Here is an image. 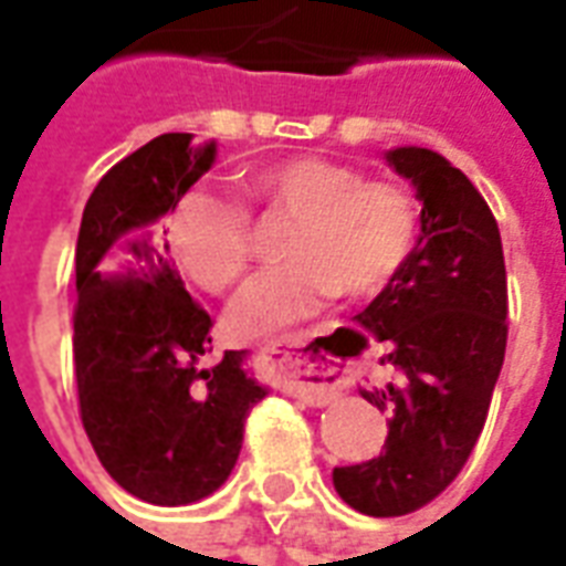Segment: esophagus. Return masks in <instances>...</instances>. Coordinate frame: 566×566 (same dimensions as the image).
Listing matches in <instances>:
<instances>
[{
  "mask_svg": "<svg viewBox=\"0 0 566 566\" xmlns=\"http://www.w3.org/2000/svg\"><path fill=\"white\" fill-rule=\"evenodd\" d=\"M296 348H303L300 336L287 339V343L270 345L266 355H270V360L279 367V373H284V379L294 385L296 394L308 406H327L333 400H339L343 397V379L331 376V369L327 373L324 369H308L312 364L306 367V360H300Z\"/></svg>",
  "mask_w": 566,
  "mask_h": 566,
  "instance_id": "obj_1",
  "label": "esophagus"
}]
</instances>
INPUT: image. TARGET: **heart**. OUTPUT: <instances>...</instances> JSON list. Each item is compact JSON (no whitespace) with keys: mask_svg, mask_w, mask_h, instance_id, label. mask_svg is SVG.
<instances>
[{"mask_svg":"<svg viewBox=\"0 0 566 566\" xmlns=\"http://www.w3.org/2000/svg\"><path fill=\"white\" fill-rule=\"evenodd\" d=\"M251 197L294 218L284 239V266L263 272L230 308V331L266 339L315 315L333 294L367 300L385 291L416 248V199L391 181H364L343 163L291 157L248 178ZM169 245L193 282L230 291L248 270L251 235L245 211L193 190L169 218Z\"/></svg>","mask_w":566,"mask_h":566,"instance_id":"b5f03b06","label":"heart"}]
</instances>
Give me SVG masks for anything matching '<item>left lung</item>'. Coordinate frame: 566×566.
I'll return each instance as SVG.
<instances>
[{
	"label": "left lung",
	"mask_w": 566,
	"mask_h": 566,
	"mask_svg": "<svg viewBox=\"0 0 566 566\" xmlns=\"http://www.w3.org/2000/svg\"><path fill=\"white\" fill-rule=\"evenodd\" d=\"M416 187V248L357 324L388 355V385L360 397L388 412L379 458L336 467L333 485L364 515L416 512L451 485L485 427L506 355V263L494 214L473 181L418 145L385 150Z\"/></svg>",
	"instance_id": "left-lung-1"
}]
</instances>
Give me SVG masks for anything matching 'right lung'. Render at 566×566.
<instances>
[{
    "label": "right lung",
    "mask_w": 566,
    "mask_h": 566,
    "mask_svg": "<svg viewBox=\"0 0 566 566\" xmlns=\"http://www.w3.org/2000/svg\"><path fill=\"white\" fill-rule=\"evenodd\" d=\"M218 157L214 142L166 133L93 187L75 248V379L96 458L133 497L187 506L233 473L251 406L270 388L248 352H211V318L169 263L166 230Z\"/></svg>",
    "instance_id": "right-lung-1"
}]
</instances>
